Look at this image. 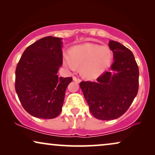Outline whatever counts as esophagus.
<instances>
[{
	"mask_svg": "<svg viewBox=\"0 0 155 155\" xmlns=\"http://www.w3.org/2000/svg\"><path fill=\"white\" fill-rule=\"evenodd\" d=\"M73 79L74 81L77 82H78V83H79V82H80V81H81V80H80V78H76V77H73Z\"/></svg>",
	"mask_w": 155,
	"mask_h": 155,
	"instance_id": "obj_1",
	"label": "esophagus"
}]
</instances>
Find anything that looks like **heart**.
<instances>
[{
    "label": "heart",
    "instance_id": "obj_1",
    "mask_svg": "<svg viewBox=\"0 0 155 155\" xmlns=\"http://www.w3.org/2000/svg\"><path fill=\"white\" fill-rule=\"evenodd\" d=\"M111 58V51L108 46L87 43L72 48L68 56H64L63 63L71 71L80 66L83 77L94 79L107 68Z\"/></svg>",
    "mask_w": 155,
    "mask_h": 155
}]
</instances>
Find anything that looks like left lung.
Returning a JSON list of instances; mask_svg holds the SVG:
<instances>
[{"mask_svg":"<svg viewBox=\"0 0 155 155\" xmlns=\"http://www.w3.org/2000/svg\"><path fill=\"white\" fill-rule=\"evenodd\" d=\"M114 53L111 71L104 72L96 82L80 83L91 114L99 120L119 118L130 107L138 92L139 69L130 49L110 41Z\"/></svg>","mask_w":155,"mask_h":155,"instance_id":"left-lung-1","label":"left lung"}]
</instances>
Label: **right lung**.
<instances>
[{"label": "right lung", "instance_id": "right-lung-1", "mask_svg": "<svg viewBox=\"0 0 155 155\" xmlns=\"http://www.w3.org/2000/svg\"><path fill=\"white\" fill-rule=\"evenodd\" d=\"M61 39L49 36L38 40L25 49L17 65L16 93L25 111L35 117H57L73 80L57 75L63 64Z\"/></svg>", "mask_w": 155, "mask_h": 155}]
</instances>
